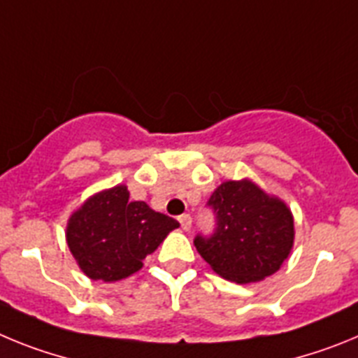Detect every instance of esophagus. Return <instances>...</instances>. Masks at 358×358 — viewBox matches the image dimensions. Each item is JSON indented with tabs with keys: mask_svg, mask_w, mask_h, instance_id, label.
Segmentation results:
<instances>
[{
	"mask_svg": "<svg viewBox=\"0 0 358 358\" xmlns=\"http://www.w3.org/2000/svg\"><path fill=\"white\" fill-rule=\"evenodd\" d=\"M179 222H181L182 229L189 231V227H192V217H189V215H181V217H179Z\"/></svg>",
	"mask_w": 358,
	"mask_h": 358,
	"instance_id": "34e87169",
	"label": "esophagus"
}]
</instances>
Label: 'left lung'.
<instances>
[{"label": "left lung", "instance_id": "1", "mask_svg": "<svg viewBox=\"0 0 358 358\" xmlns=\"http://www.w3.org/2000/svg\"><path fill=\"white\" fill-rule=\"evenodd\" d=\"M217 215L210 238L194 240L199 255L218 276L255 283L280 271L294 248V217L276 195L251 179L226 181L208 201Z\"/></svg>", "mask_w": 358, "mask_h": 358}]
</instances>
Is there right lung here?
Segmentation results:
<instances>
[{
	"mask_svg": "<svg viewBox=\"0 0 358 358\" xmlns=\"http://www.w3.org/2000/svg\"><path fill=\"white\" fill-rule=\"evenodd\" d=\"M177 227L176 218L147 202L129 201L127 186L118 185L91 195L73 211L66 242L85 276L110 283L138 273L147 255Z\"/></svg>",
	"mask_w": 358,
	"mask_h": 358,
	"instance_id": "add662e5",
	"label": "right lung"
}]
</instances>
